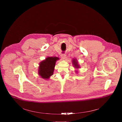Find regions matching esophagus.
Wrapping results in <instances>:
<instances>
[{"label":"esophagus","mask_w":122,"mask_h":122,"mask_svg":"<svg viewBox=\"0 0 122 122\" xmlns=\"http://www.w3.org/2000/svg\"><path fill=\"white\" fill-rule=\"evenodd\" d=\"M61 58L63 59H65L66 58V54H62L61 55Z\"/></svg>","instance_id":"34e87169"}]
</instances>
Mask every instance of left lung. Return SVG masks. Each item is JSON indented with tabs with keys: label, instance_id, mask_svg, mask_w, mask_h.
<instances>
[{
	"label": "left lung",
	"instance_id": "8db88e82",
	"mask_svg": "<svg viewBox=\"0 0 122 122\" xmlns=\"http://www.w3.org/2000/svg\"><path fill=\"white\" fill-rule=\"evenodd\" d=\"M73 61V64H74L73 65H74V66L76 67V68H77V67H79V65H78V64H77V62H76L75 60H74Z\"/></svg>",
	"mask_w": 122,
	"mask_h": 122
}]
</instances>
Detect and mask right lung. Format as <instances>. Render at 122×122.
<instances>
[{
    "label": "right lung",
    "instance_id": "right-lung-1",
    "mask_svg": "<svg viewBox=\"0 0 122 122\" xmlns=\"http://www.w3.org/2000/svg\"><path fill=\"white\" fill-rule=\"evenodd\" d=\"M58 59L56 57H49L40 63L39 74L42 78L48 79L53 74L56 62Z\"/></svg>",
    "mask_w": 122,
    "mask_h": 122
}]
</instances>
